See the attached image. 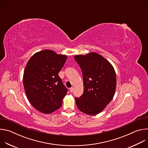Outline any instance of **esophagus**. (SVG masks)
<instances>
[{"label": "esophagus", "instance_id": "esophagus-1", "mask_svg": "<svg viewBox=\"0 0 148 148\" xmlns=\"http://www.w3.org/2000/svg\"><path fill=\"white\" fill-rule=\"evenodd\" d=\"M73 91H74V87H71V88H70V91L71 92H73Z\"/></svg>", "mask_w": 148, "mask_h": 148}]
</instances>
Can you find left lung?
<instances>
[{
	"label": "left lung",
	"mask_w": 148,
	"mask_h": 148,
	"mask_svg": "<svg viewBox=\"0 0 148 148\" xmlns=\"http://www.w3.org/2000/svg\"><path fill=\"white\" fill-rule=\"evenodd\" d=\"M83 77L84 92L75 98L79 110L94 115L102 112L112 99L116 86V73L110 62L99 54L91 52L76 55Z\"/></svg>",
	"instance_id": "obj_1"
}]
</instances>
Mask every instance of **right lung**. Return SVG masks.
<instances>
[{
	"label": "right lung",
	"mask_w": 148,
	"mask_h": 148,
	"mask_svg": "<svg viewBox=\"0 0 148 148\" xmlns=\"http://www.w3.org/2000/svg\"><path fill=\"white\" fill-rule=\"evenodd\" d=\"M66 60V55L46 49L34 54L27 62L23 77L25 93L41 113L51 114L61 107L67 90L58 73Z\"/></svg>",
	"instance_id": "right-lung-1"
}]
</instances>
